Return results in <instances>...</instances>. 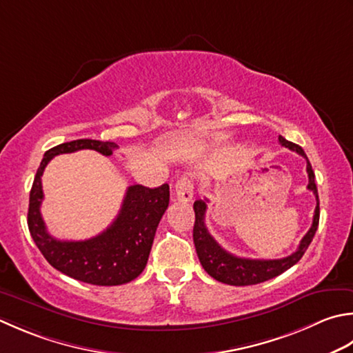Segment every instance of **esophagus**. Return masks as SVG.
I'll return each instance as SVG.
<instances>
[{"label":"esophagus","instance_id":"1","mask_svg":"<svg viewBox=\"0 0 353 353\" xmlns=\"http://www.w3.org/2000/svg\"><path fill=\"white\" fill-rule=\"evenodd\" d=\"M192 190H194V185H192L191 179L181 177L174 186V196L179 202L186 203L192 199Z\"/></svg>","mask_w":353,"mask_h":353}]
</instances>
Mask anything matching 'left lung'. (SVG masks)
<instances>
[{
    "mask_svg": "<svg viewBox=\"0 0 353 353\" xmlns=\"http://www.w3.org/2000/svg\"><path fill=\"white\" fill-rule=\"evenodd\" d=\"M279 142L292 151H296L300 156L306 159L307 162V176H309V183L307 190H310L315 194L316 199V206L314 212V220L312 226L309 228L306 236L301 239L296 251L291 255L283 259H275V260H255V259H243L237 257V255H232L228 251H225L222 246H220L211 234L208 232L205 226V212H206V202L208 200H196L194 202V212H196V222H194V230H192V239H194V246L197 257L202 263L203 269L208 272L212 279L217 281H222L225 285H232V286H250V285H257V283H263L266 280H271L277 275L288 271L289 268H292L295 263H299L303 254L312 241L316 228H319V220H320V200H319V191H316L315 185V174L312 170V165H310L307 156L305 151L294 142L286 141L283 136H279Z\"/></svg>",
    "mask_w": 353,
    "mask_h": 353,
    "instance_id": "obj_1",
    "label": "left lung"
}]
</instances>
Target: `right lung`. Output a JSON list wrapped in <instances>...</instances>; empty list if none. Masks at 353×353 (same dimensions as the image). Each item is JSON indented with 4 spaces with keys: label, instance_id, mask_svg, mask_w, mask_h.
<instances>
[{
    "label": "right lung",
    "instance_id": "obj_1",
    "mask_svg": "<svg viewBox=\"0 0 353 353\" xmlns=\"http://www.w3.org/2000/svg\"><path fill=\"white\" fill-rule=\"evenodd\" d=\"M114 148V142L78 139L46 151L32 185L27 214L30 236L48 263L68 277L96 286L125 285L139 277L147 266L157 225L168 208L170 186H128L119 214L105 231L88 240L68 241L54 239L47 232L39 210L44 199L41 176L47 163L58 154L94 150L103 156H112Z\"/></svg>",
    "mask_w": 353,
    "mask_h": 353
}]
</instances>
